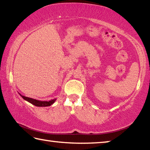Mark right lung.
<instances>
[{"label":"right lung","mask_w":150,"mask_h":150,"mask_svg":"<svg viewBox=\"0 0 150 150\" xmlns=\"http://www.w3.org/2000/svg\"><path fill=\"white\" fill-rule=\"evenodd\" d=\"M19 95L23 98V99H24L25 100L28 101V102H29L30 103H31L32 105H34V106H49L50 105H53V104L55 103V101L56 100V98H55V99L51 100L49 101H42V100H35V99H34V98L22 96V95H20V93Z\"/></svg>","instance_id":"1"}]
</instances>
